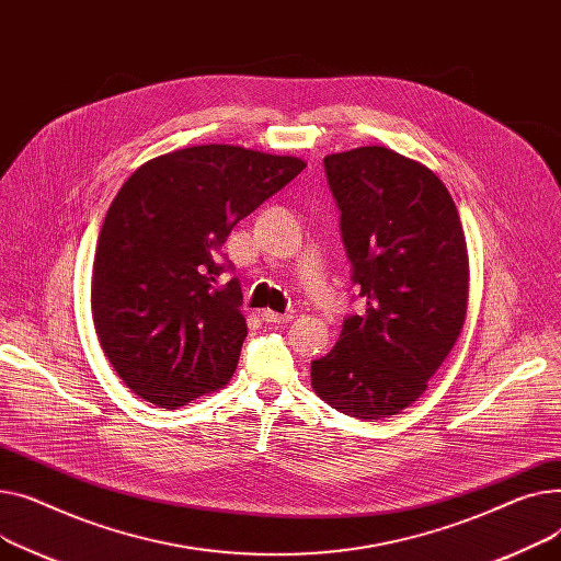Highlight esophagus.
<instances>
[{
    "label": "esophagus",
    "mask_w": 561,
    "mask_h": 561,
    "mask_svg": "<svg viewBox=\"0 0 561 561\" xmlns=\"http://www.w3.org/2000/svg\"><path fill=\"white\" fill-rule=\"evenodd\" d=\"M260 317H262V321H265V323H289L294 319L291 312L280 314V312H274V310H262Z\"/></svg>",
    "instance_id": "1"
}]
</instances>
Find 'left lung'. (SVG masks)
<instances>
[{
    "label": "left lung",
    "instance_id": "obj_1",
    "mask_svg": "<svg viewBox=\"0 0 561 561\" xmlns=\"http://www.w3.org/2000/svg\"><path fill=\"white\" fill-rule=\"evenodd\" d=\"M323 168L367 310L312 362V389L348 416L387 419L421 399L465 328L462 221L433 170L387 147L331 153Z\"/></svg>",
    "mask_w": 561,
    "mask_h": 561
}]
</instances>
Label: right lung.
I'll list each match as a JSON object with an SVG mask.
<instances>
[{
    "instance_id": "1",
    "label": "right lung",
    "mask_w": 561,
    "mask_h": 561,
    "mask_svg": "<svg viewBox=\"0 0 561 561\" xmlns=\"http://www.w3.org/2000/svg\"><path fill=\"white\" fill-rule=\"evenodd\" d=\"M306 162L236 145L147 160L113 199L92 265V321L113 369L140 399L176 410L233 376L247 319L217 251Z\"/></svg>"
}]
</instances>
